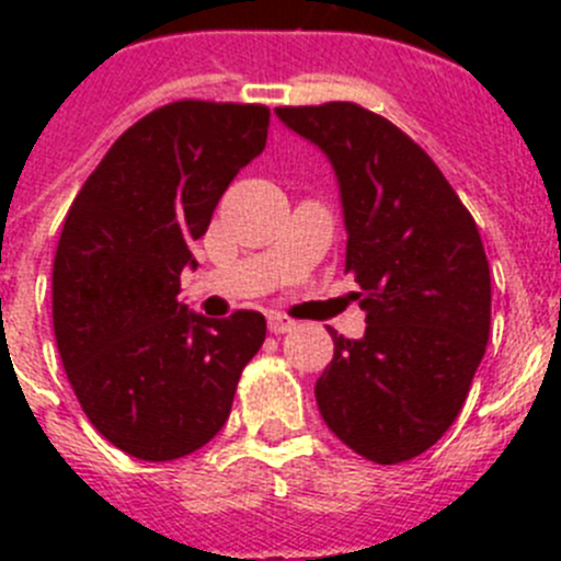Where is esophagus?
Returning a JSON list of instances; mask_svg holds the SVG:
<instances>
[{
    "label": "esophagus",
    "instance_id": "obj_1",
    "mask_svg": "<svg viewBox=\"0 0 561 561\" xmlns=\"http://www.w3.org/2000/svg\"><path fill=\"white\" fill-rule=\"evenodd\" d=\"M295 320H289V317L284 314H270V331L272 334H286V331L295 329Z\"/></svg>",
    "mask_w": 561,
    "mask_h": 561
}]
</instances>
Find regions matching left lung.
Masks as SVG:
<instances>
[{
    "label": "left lung",
    "mask_w": 561,
    "mask_h": 561,
    "mask_svg": "<svg viewBox=\"0 0 561 561\" xmlns=\"http://www.w3.org/2000/svg\"><path fill=\"white\" fill-rule=\"evenodd\" d=\"M331 162L365 334L334 340L314 396L331 433L374 463L430 449L463 408L489 342L492 277L474 219L427 153L356 106H277Z\"/></svg>",
    "instance_id": "left-lung-1"
}]
</instances>
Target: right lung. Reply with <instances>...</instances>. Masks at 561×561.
<instances>
[{"label":"right lung","mask_w":561,"mask_h":561,"mask_svg":"<svg viewBox=\"0 0 561 561\" xmlns=\"http://www.w3.org/2000/svg\"><path fill=\"white\" fill-rule=\"evenodd\" d=\"M266 128L255 103H168L117 137L69 207L53 264L58 354L87 419L134 458L205 447L264 342L257 311L187 309L180 275Z\"/></svg>","instance_id":"1"}]
</instances>
